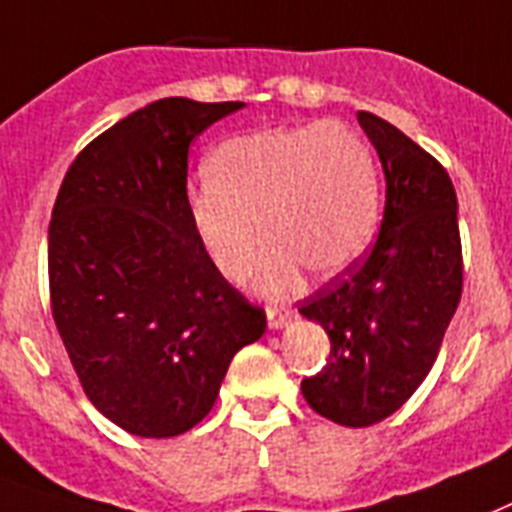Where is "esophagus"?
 I'll return each mask as SVG.
<instances>
[{"mask_svg":"<svg viewBox=\"0 0 512 512\" xmlns=\"http://www.w3.org/2000/svg\"><path fill=\"white\" fill-rule=\"evenodd\" d=\"M265 315H268V326L276 331V328H284L286 323L292 321V310H286V307H268L265 310Z\"/></svg>","mask_w":512,"mask_h":512,"instance_id":"esophagus-1","label":"esophagus"}]
</instances>
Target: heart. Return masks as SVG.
<instances>
[{"instance_id":"b5f03b06","label":"heart","mask_w":512,"mask_h":512,"mask_svg":"<svg viewBox=\"0 0 512 512\" xmlns=\"http://www.w3.org/2000/svg\"><path fill=\"white\" fill-rule=\"evenodd\" d=\"M205 176L210 189L189 207L199 242L228 281H242L263 234L270 244L257 286L265 294L292 289L299 265L318 278L339 276L376 236V160L363 136L336 120L220 141Z\"/></svg>"}]
</instances>
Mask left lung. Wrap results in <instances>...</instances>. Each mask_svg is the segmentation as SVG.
<instances>
[{
    "label": "left lung",
    "mask_w": 512,
    "mask_h": 512,
    "mask_svg": "<svg viewBox=\"0 0 512 512\" xmlns=\"http://www.w3.org/2000/svg\"><path fill=\"white\" fill-rule=\"evenodd\" d=\"M386 178L381 231L363 263L307 297L331 355L302 381L315 413L350 429L384 421L429 376L463 292L458 197L447 170L400 128L357 112Z\"/></svg>",
    "instance_id": "obj_1"
}]
</instances>
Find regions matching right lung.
I'll use <instances>...</instances> for the list:
<instances>
[{"instance_id":"right-lung-1","label":"right lung","mask_w":512,"mask_h":512,"mask_svg":"<svg viewBox=\"0 0 512 512\" xmlns=\"http://www.w3.org/2000/svg\"><path fill=\"white\" fill-rule=\"evenodd\" d=\"M244 102L157 99L65 173L49 223V297L91 405L168 439L215 405L234 355L265 331L207 255L186 197L189 147Z\"/></svg>"}]
</instances>
